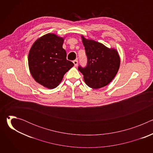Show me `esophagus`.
<instances>
[{"label": "esophagus", "instance_id": "esophagus-1", "mask_svg": "<svg viewBox=\"0 0 153 153\" xmlns=\"http://www.w3.org/2000/svg\"><path fill=\"white\" fill-rule=\"evenodd\" d=\"M73 63L74 64V66L77 67L78 65V60H73Z\"/></svg>", "mask_w": 153, "mask_h": 153}]
</instances>
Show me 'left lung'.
I'll return each mask as SVG.
<instances>
[{
  "label": "left lung",
  "instance_id": "8db88e82",
  "mask_svg": "<svg viewBox=\"0 0 153 153\" xmlns=\"http://www.w3.org/2000/svg\"><path fill=\"white\" fill-rule=\"evenodd\" d=\"M87 56L86 66L78 67L83 75L85 83L90 88L99 89L110 83L116 76L120 57L115 49H110L102 43L87 40L82 36Z\"/></svg>",
  "mask_w": 153,
  "mask_h": 153
}]
</instances>
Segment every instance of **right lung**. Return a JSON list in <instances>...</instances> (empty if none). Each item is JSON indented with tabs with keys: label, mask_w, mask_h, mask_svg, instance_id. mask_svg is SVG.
Listing matches in <instances>:
<instances>
[{
	"label": "right lung",
	"mask_w": 153,
	"mask_h": 153,
	"mask_svg": "<svg viewBox=\"0 0 153 153\" xmlns=\"http://www.w3.org/2000/svg\"><path fill=\"white\" fill-rule=\"evenodd\" d=\"M63 38L47 34L38 39L28 54V65L34 80L50 89L57 87L64 74L74 66L67 59Z\"/></svg>",
	"instance_id": "add662e5"
}]
</instances>
